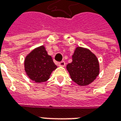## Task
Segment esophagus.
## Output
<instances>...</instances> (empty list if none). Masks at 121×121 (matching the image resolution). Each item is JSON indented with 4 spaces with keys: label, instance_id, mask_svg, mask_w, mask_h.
<instances>
[{
    "label": "esophagus",
    "instance_id": "esophagus-1",
    "mask_svg": "<svg viewBox=\"0 0 121 121\" xmlns=\"http://www.w3.org/2000/svg\"><path fill=\"white\" fill-rule=\"evenodd\" d=\"M65 62L64 61H61V62L59 63V66H60V67H65Z\"/></svg>",
    "mask_w": 121,
    "mask_h": 121
}]
</instances>
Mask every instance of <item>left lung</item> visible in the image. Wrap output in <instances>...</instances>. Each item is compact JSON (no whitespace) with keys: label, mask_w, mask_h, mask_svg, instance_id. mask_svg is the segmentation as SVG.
<instances>
[{"label":"left lung","mask_w":121,"mask_h":121,"mask_svg":"<svg viewBox=\"0 0 121 121\" xmlns=\"http://www.w3.org/2000/svg\"><path fill=\"white\" fill-rule=\"evenodd\" d=\"M73 61L67 65L72 80L81 86L91 84L99 74V63L93 53L85 48L77 47L72 56Z\"/></svg>","instance_id":"1"}]
</instances>
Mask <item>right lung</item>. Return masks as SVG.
I'll list each match as a JSON object with an SVG mask.
<instances>
[{
  "mask_svg": "<svg viewBox=\"0 0 121 121\" xmlns=\"http://www.w3.org/2000/svg\"><path fill=\"white\" fill-rule=\"evenodd\" d=\"M57 68L51 56L48 54L44 46L35 48L26 56L25 70L28 76L36 83L47 81L52 72Z\"/></svg>",
  "mask_w": 121,
  "mask_h": 121,
  "instance_id": "add662e5",
  "label": "right lung"
}]
</instances>
